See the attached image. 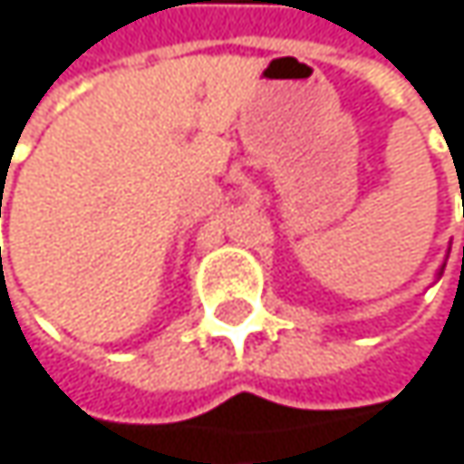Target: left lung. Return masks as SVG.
Returning <instances> with one entry per match:
<instances>
[{"mask_svg": "<svg viewBox=\"0 0 464 464\" xmlns=\"http://www.w3.org/2000/svg\"><path fill=\"white\" fill-rule=\"evenodd\" d=\"M443 269H446V264H443V266H440V269H438V277H440V275H443Z\"/></svg>", "mask_w": 464, "mask_h": 464, "instance_id": "left-lung-1", "label": "left lung"}]
</instances>
